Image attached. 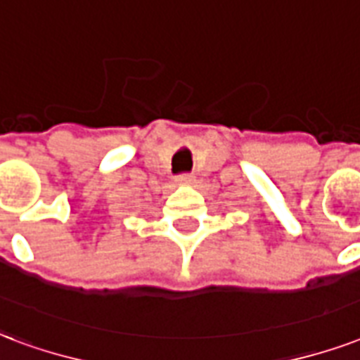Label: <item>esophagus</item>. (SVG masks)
Masks as SVG:
<instances>
[{"mask_svg":"<svg viewBox=\"0 0 360 360\" xmlns=\"http://www.w3.org/2000/svg\"><path fill=\"white\" fill-rule=\"evenodd\" d=\"M177 181H179V183H183V185H192V183L196 181V177H194V175H191V174H183V175H179V177H177Z\"/></svg>","mask_w":360,"mask_h":360,"instance_id":"obj_1","label":"esophagus"}]
</instances>
